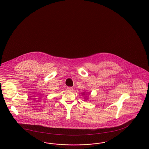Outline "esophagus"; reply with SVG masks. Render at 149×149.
<instances>
[{"instance_id":"obj_1","label":"esophagus","mask_w":149,"mask_h":149,"mask_svg":"<svg viewBox=\"0 0 149 149\" xmlns=\"http://www.w3.org/2000/svg\"><path fill=\"white\" fill-rule=\"evenodd\" d=\"M67 89L68 91H72L73 90V88L72 87H67Z\"/></svg>"}]
</instances>
